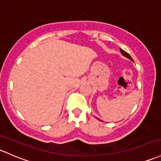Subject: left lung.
I'll return each instance as SVG.
<instances>
[{"label":"left lung","instance_id":"left-lung-1","mask_svg":"<svg viewBox=\"0 0 161 161\" xmlns=\"http://www.w3.org/2000/svg\"><path fill=\"white\" fill-rule=\"evenodd\" d=\"M120 49H121V54H122L124 56H125V57H127V58H128V59H130V60H131L132 62H134L133 59H132V58L130 57V56L129 54L128 53H126V52H125V50H123L122 49H121V48H120ZM97 118V119H98V118ZM98 120H99V121H102V120H100V119H98Z\"/></svg>","mask_w":161,"mask_h":161}]
</instances>
